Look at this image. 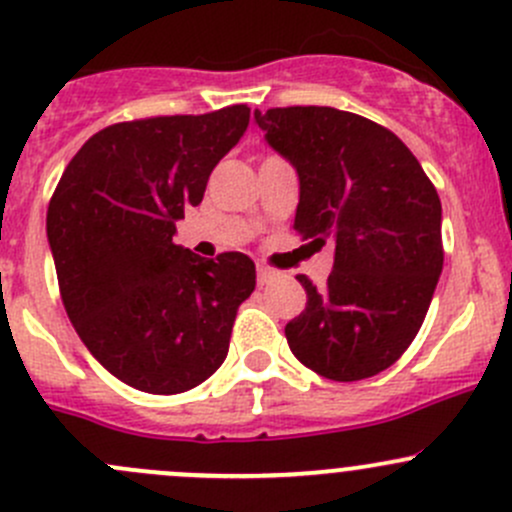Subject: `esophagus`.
<instances>
[{
    "label": "esophagus",
    "mask_w": 512,
    "mask_h": 512,
    "mask_svg": "<svg viewBox=\"0 0 512 512\" xmlns=\"http://www.w3.org/2000/svg\"><path fill=\"white\" fill-rule=\"evenodd\" d=\"M275 277V270H270V267L265 265H257V285H270V282H275Z\"/></svg>",
    "instance_id": "1"
}]
</instances>
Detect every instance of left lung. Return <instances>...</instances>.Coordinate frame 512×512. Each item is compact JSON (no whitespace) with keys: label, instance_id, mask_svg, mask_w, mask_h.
<instances>
[{"label":"left lung","instance_id":"left-lung-1","mask_svg":"<svg viewBox=\"0 0 512 512\" xmlns=\"http://www.w3.org/2000/svg\"><path fill=\"white\" fill-rule=\"evenodd\" d=\"M255 123L297 170L294 230L314 250L334 245L327 285L297 277L307 307L285 327L289 349L324 379H369L409 349L436 292V188L394 133L356 113L289 106Z\"/></svg>","mask_w":512,"mask_h":512}]
</instances>
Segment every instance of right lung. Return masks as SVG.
<instances>
[{"label":"right lung","mask_w":512,"mask_h":512,"mask_svg":"<svg viewBox=\"0 0 512 512\" xmlns=\"http://www.w3.org/2000/svg\"><path fill=\"white\" fill-rule=\"evenodd\" d=\"M250 108L158 116L94 133L46 213L61 299L94 359L146 394H180L225 361L237 307L255 289L242 252L205 260L175 245Z\"/></svg>","instance_id":"right-lung-1"}]
</instances>
